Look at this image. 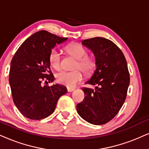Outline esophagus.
I'll list each match as a JSON object with an SVG mask.
<instances>
[{"label": "esophagus", "instance_id": "34e87169", "mask_svg": "<svg viewBox=\"0 0 149 149\" xmlns=\"http://www.w3.org/2000/svg\"><path fill=\"white\" fill-rule=\"evenodd\" d=\"M67 91H68V92H71V91H74V90H75V88L67 87Z\"/></svg>", "mask_w": 149, "mask_h": 149}]
</instances>
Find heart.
<instances>
[{"label": "heart", "instance_id": "1", "mask_svg": "<svg viewBox=\"0 0 149 149\" xmlns=\"http://www.w3.org/2000/svg\"><path fill=\"white\" fill-rule=\"evenodd\" d=\"M66 52L77 60L75 68L79 69L86 75H91L96 69V61L92 56H88V51L80 44H71L66 47ZM62 53L57 48L51 51L49 61L54 69L58 70L61 68ZM56 80L58 83L73 87L78 82L82 80V73L80 70L72 71H61L56 74Z\"/></svg>", "mask_w": 149, "mask_h": 149}]
</instances>
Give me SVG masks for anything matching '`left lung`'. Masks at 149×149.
Here are the masks:
<instances>
[{
	"instance_id": "8db88e82",
	"label": "left lung",
	"mask_w": 149,
	"mask_h": 149,
	"mask_svg": "<svg viewBox=\"0 0 149 149\" xmlns=\"http://www.w3.org/2000/svg\"><path fill=\"white\" fill-rule=\"evenodd\" d=\"M82 44L95 55L96 69L86 83L95 88H82L85 96L77 104V111L89 123L104 125L118 114L127 97L130 82L127 61L120 49L109 39L92 38Z\"/></svg>"
}]
</instances>
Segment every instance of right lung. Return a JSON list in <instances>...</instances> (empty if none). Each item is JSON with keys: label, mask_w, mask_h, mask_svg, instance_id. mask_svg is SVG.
<instances>
[{"label": "right lung", "mask_w": 149, "mask_h": 149, "mask_svg": "<svg viewBox=\"0 0 149 149\" xmlns=\"http://www.w3.org/2000/svg\"><path fill=\"white\" fill-rule=\"evenodd\" d=\"M61 38L42 30L33 33L20 45L11 62L9 81L13 100L19 111L31 120H42L55 111L58 99L67 93L60 84L42 86L54 80L49 56Z\"/></svg>", "instance_id": "1"}]
</instances>
